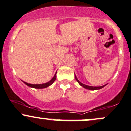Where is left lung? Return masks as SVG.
I'll use <instances>...</instances> for the list:
<instances>
[{
  "label": "left lung",
  "mask_w": 131,
  "mask_h": 131,
  "mask_svg": "<svg viewBox=\"0 0 131 131\" xmlns=\"http://www.w3.org/2000/svg\"><path fill=\"white\" fill-rule=\"evenodd\" d=\"M75 76V78H76V80L77 81V82L79 84V85H81L82 87H83V88H84L85 89H89V90H98V89H100L103 88V87H105L106 85H102V86H100V87H92V86H89V85H87L85 84H84L81 83V82L79 81V80L78 79V78H76V75H74Z\"/></svg>",
  "instance_id": "obj_1"
}]
</instances>
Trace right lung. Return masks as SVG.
<instances>
[{
	"label": "right lung",
	"instance_id": "add662e5",
	"mask_svg": "<svg viewBox=\"0 0 131 131\" xmlns=\"http://www.w3.org/2000/svg\"><path fill=\"white\" fill-rule=\"evenodd\" d=\"M57 73H55V76H53V78H52V79L50 81H49L48 82H46V83L44 84H29V83H27V82H25V81H23L25 84L28 85V86L31 87V88H36V89H43V88H47V87L50 86V85H52V84L53 83L54 81H55L56 79V77H57Z\"/></svg>",
	"mask_w": 131,
	"mask_h": 131
}]
</instances>
